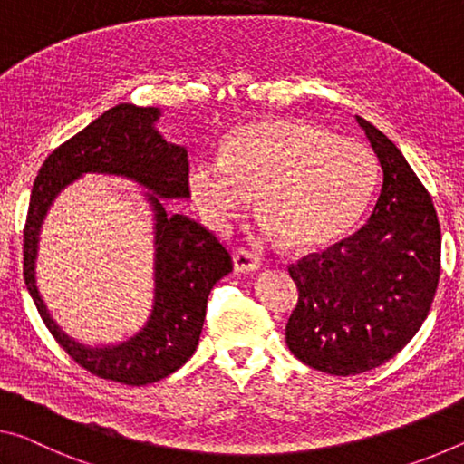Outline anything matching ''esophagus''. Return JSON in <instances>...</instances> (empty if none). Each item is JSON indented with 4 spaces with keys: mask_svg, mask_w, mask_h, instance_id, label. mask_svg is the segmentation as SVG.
Segmentation results:
<instances>
[{
    "mask_svg": "<svg viewBox=\"0 0 464 464\" xmlns=\"http://www.w3.org/2000/svg\"><path fill=\"white\" fill-rule=\"evenodd\" d=\"M232 263H234V271L237 273H250L255 269H259V256H255L253 253H248L245 248H238L234 250L232 255Z\"/></svg>",
    "mask_w": 464,
    "mask_h": 464,
    "instance_id": "esophagus-1",
    "label": "esophagus"
}]
</instances>
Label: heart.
Segmentation results:
<instances>
[{
	"mask_svg": "<svg viewBox=\"0 0 464 464\" xmlns=\"http://www.w3.org/2000/svg\"><path fill=\"white\" fill-rule=\"evenodd\" d=\"M374 182L376 158L366 143L285 117L232 129L218 160H197L187 172L188 197L211 230L226 232L253 193L259 232L295 250L343 237Z\"/></svg>",
	"mask_w": 464,
	"mask_h": 464,
	"instance_id": "heart-1",
	"label": "heart"
}]
</instances>
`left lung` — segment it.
<instances>
[{
	"mask_svg": "<svg viewBox=\"0 0 464 464\" xmlns=\"http://www.w3.org/2000/svg\"><path fill=\"white\" fill-rule=\"evenodd\" d=\"M355 121L382 169L368 224L290 267L300 295L285 343L335 376L382 366L413 339L434 302L442 248L434 203L405 156L366 119Z\"/></svg>",
	"mask_w": 464,
	"mask_h": 464,
	"instance_id": "8db88e82",
	"label": "left lung"
}]
</instances>
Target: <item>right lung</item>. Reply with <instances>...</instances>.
Listing matches in <instances>:
<instances>
[{
	"mask_svg": "<svg viewBox=\"0 0 464 464\" xmlns=\"http://www.w3.org/2000/svg\"><path fill=\"white\" fill-rule=\"evenodd\" d=\"M156 106L117 104L44 160L30 195L24 227V282L51 335L92 374L121 384H151L177 372L195 353L208 295L232 271L219 240L170 199H188L187 150L158 131ZM86 173L133 179L155 222V298L138 332L104 344H83L50 316L35 285L40 230L56 197Z\"/></svg>",
	"mask_w": 464,
	"mask_h": 464,
	"instance_id": "1",
	"label": "right lung"
}]
</instances>
